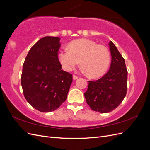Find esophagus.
Segmentation results:
<instances>
[{
	"label": "esophagus",
	"instance_id": "34e87169",
	"mask_svg": "<svg viewBox=\"0 0 150 150\" xmlns=\"http://www.w3.org/2000/svg\"><path fill=\"white\" fill-rule=\"evenodd\" d=\"M72 78H73L74 80H76V79H78V77L76 76V75H73V76H72Z\"/></svg>",
	"mask_w": 150,
	"mask_h": 150
}]
</instances>
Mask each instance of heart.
<instances>
[{"mask_svg": "<svg viewBox=\"0 0 150 150\" xmlns=\"http://www.w3.org/2000/svg\"><path fill=\"white\" fill-rule=\"evenodd\" d=\"M69 49L60 50L57 57L62 69L71 71L78 64L92 78L103 76L108 69L110 55L107 48L92 40L79 39L69 43Z\"/></svg>", "mask_w": 150, "mask_h": 150, "instance_id": "b5f03b06", "label": "heart"}]
</instances>
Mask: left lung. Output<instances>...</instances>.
<instances>
[{"label": "left lung", "instance_id": "obj_1", "mask_svg": "<svg viewBox=\"0 0 150 150\" xmlns=\"http://www.w3.org/2000/svg\"><path fill=\"white\" fill-rule=\"evenodd\" d=\"M111 55L110 68L96 81H89L84 93L86 103L93 110L110 112L118 106L126 94L128 71L124 58L112 41L109 43Z\"/></svg>", "mask_w": 150, "mask_h": 150}]
</instances>
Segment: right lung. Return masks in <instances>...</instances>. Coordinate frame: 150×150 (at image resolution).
<instances>
[{
  "mask_svg": "<svg viewBox=\"0 0 150 150\" xmlns=\"http://www.w3.org/2000/svg\"><path fill=\"white\" fill-rule=\"evenodd\" d=\"M59 37L46 36L31 47L22 66L21 85L24 97L35 110L51 112L67 98L72 76L62 70L58 60Z\"/></svg>",
  "mask_w": 150,
  "mask_h": 150,
  "instance_id": "right-lung-1",
  "label": "right lung"
}]
</instances>
